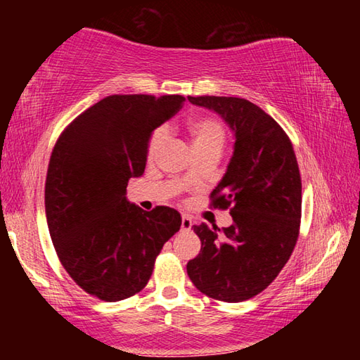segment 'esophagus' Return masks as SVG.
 I'll return each mask as SVG.
<instances>
[{
    "instance_id": "obj_1",
    "label": "esophagus",
    "mask_w": 360,
    "mask_h": 360,
    "mask_svg": "<svg viewBox=\"0 0 360 360\" xmlns=\"http://www.w3.org/2000/svg\"><path fill=\"white\" fill-rule=\"evenodd\" d=\"M192 219L191 217H188V216H182L181 217V230L182 231H188V230H191L192 229Z\"/></svg>"
}]
</instances>
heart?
Listing matches in <instances>:
<instances>
[{
  "label": "heart",
  "mask_w": 360,
  "mask_h": 360,
  "mask_svg": "<svg viewBox=\"0 0 360 360\" xmlns=\"http://www.w3.org/2000/svg\"><path fill=\"white\" fill-rule=\"evenodd\" d=\"M187 135L191 138L193 154H206V152H216L221 155L225 144V130L221 122L208 115H197L187 122ZM167 139V133L163 129H158L150 136L148 144V158H155L163 148ZM186 181L192 179V172L186 173Z\"/></svg>",
  "instance_id": "heart-1"
}]
</instances>
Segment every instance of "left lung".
I'll use <instances>...</instances> for the list:
<instances>
[{"instance_id":"left-lung-1","label":"left lung","mask_w":360,"mask_h":360,"mask_svg":"<svg viewBox=\"0 0 360 360\" xmlns=\"http://www.w3.org/2000/svg\"><path fill=\"white\" fill-rule=\"evenodd\" d=\"M221 115L233 133V154L212 191V205L230 208L233 224L193 225L202 241L187 275L221 302L248 300L264 290L294 251L302 214V181L290 139L254 103L235 96H188Z\"/></svg>"}]
</instances>
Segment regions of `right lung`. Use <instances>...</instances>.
<instances>
[{
	"label": "right lung",
	"mask_w": 360,
	"mask_h": 360,
	"mask_svg": "<svg viewBox=\"0 0 360 360\" xmlns=\"http://www.w3.org/2000/svg\"><path fill=\"white\" fill-rule=\"evenodd\" d=\"M184 101L181 95L108 96L72 120L53 148L49 233L65 270L90 295L119 302L138 294L181 229L178 211H144L129 202L127 186L144 173L152 131Z\"/></svg>",
	"instance_id": "add662e5"
}]
</instances>
